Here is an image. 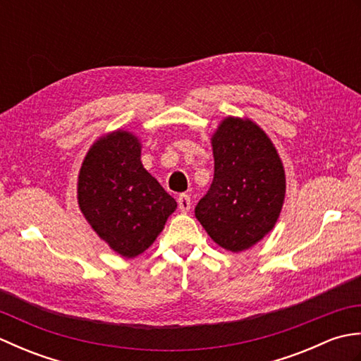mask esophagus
Instances as JSON below:
<instances>
[{"label": "esophagus", "mask_w": 361, "mask_h": 361, "mask_svg": "<svg viewBox=\"0 0 361 361\" xmlns=\"http://www.w3.org/2000/svg\"><path fill=\"white\" fill-rule=\"evenodd\" d=\"M190 206H192V202H190V197L186 194H181L178 197V208L181 212H188L190 209Z\"/></svg>", "instance_id": "1"}]
</instances>
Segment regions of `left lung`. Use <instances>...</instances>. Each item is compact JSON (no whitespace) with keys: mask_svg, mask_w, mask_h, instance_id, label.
<instances>
[{"mask_svg":"<svg viewBox=\"0 0 361 361\" xmlns=\"http://www.w3.org/2000/svg\"><path fill=\"white\" fill-rule=\"evenodd\" d=\"M211 144L214 180L195 217L219 247L240 252L274 228L286 198V172L274 144L251 119L225 118Z\"/></svg>","mask_w":361,"mask_h":361,"instance_id":"obj_1","label":"left lung"}]
</instances>
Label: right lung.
Returning a JSON list of instances; mask_svg holds the SVG:
<instances>
[{"label": "right lung", "instance_id": "obj_1", "mask_svg": "<svg viewBox=\"0 0 361 361\" xmlns=\"http://www.w3.org/2000/svg\"><path fill=\"white\" fill-rule=\"evenodd\" d=\"M78 202L96 234L126 259L147 250L176 209L144 169L141 142L127 130H114L91 145L79 172Z\"/></svg>", "mask_w": 361, "mask_h": 361}]
</instances>
